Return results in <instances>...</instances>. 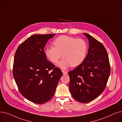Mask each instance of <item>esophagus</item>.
I'll use <instances>...</instances> for the list:
<instances>
[{
    "label": "esophagus",
    "mask_w": 122,
    "mask_h": 122,
    "mask_svg": "<svg viewBox=\"0 0 122 122\" xmlns=\"http://www.w3.org/2000/svg\"><path fill=\"white\" fill-rule=\"evenodd\" d=\"M62 72H63V74H64V75H65V74H67V72L66 71H64V70H62Z\"/></svg>",
    "instance_id": "obj_1"
}]
</instances>
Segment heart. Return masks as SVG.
Instances as JSON below:
<instances>
[{
  "label": "heart",
  "instance_id": "1",
  "mask_svg": "<svg viewBox=\"0 0 122 122\" xmlns=\"http://www.w3.org/2000/svg\"><path fill=\"white\" fill-rule=\"evenodd\" d=\"M53 45L54 47L50 46L45 48V55L53 63H57L62 56L63 58L57 65L63 69L81 65L87 54L88 44L81 38L62 35L53 41Z\"/></svg>",
  "mask_w": 122,
  "mask_h": 122
}]
</instances>
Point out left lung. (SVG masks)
<instances>
[{"instance_id":"1","label":"left lung","mask_w":122,"mask_h":122,"mask_svg":"<svg viewBox=\"0 0 122 122\" xmlns=\"http://www.w3.org/2000/svg\"><path fill=\"white\" fill-rule=\"evenodd\" d=\"M89 42L84 61L69 72V89L77 101L86 103L97 98L105 90L110 74V65L106 49L102 43L87 33Z\"/></svg>"}]
</instances>
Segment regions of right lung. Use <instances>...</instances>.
<instances>
[{
  "label": "right lung",
  "mask_w": 122,
  "mask_h": 122,
  "mask_svg": "<svg viewBox=\"0 0 122 122\" xmlns=\"http://www.w3.org/2000/svg\"><path fill=\"white\" fill-rule=\"evenodd\" d=\"M55 34H35L16 51L13 75L20 93L36 104H44L53 97L63 73L47 60L44 51L47 42Z\"/></svg>",
  "instance_id": "right-lung-1"
}]
</instances>
